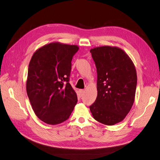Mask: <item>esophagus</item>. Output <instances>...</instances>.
Here are the masks:
<instances>
[{
	"label": "esophagus",
	"instance_id": "1",
	"mask_svg": "<svg viewBox=\"0 0 160 160\" xmlns=\"http://www.w3.org/2000/svg\"><path fill=\"white\" fill-rule=\"evenodd\" d=\"M84 94V91L83 90V89H80V90H79V95L80 96V97H82Z\"/></svg>",
	"mask_w": 160,
	"mask_h": 160
}]
</instances>
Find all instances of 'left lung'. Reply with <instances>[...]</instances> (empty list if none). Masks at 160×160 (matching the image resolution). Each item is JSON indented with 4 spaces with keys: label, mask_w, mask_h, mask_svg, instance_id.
Instances as JSON below:
<instances>
[{
    "label": "left lung",
    "mask_w": 160,
    "mask_h": 160,
    "mask_svg": "<svg viewBox=\"0 0 160 160\" xmlns=\"http://www.w3.org/2000/svg\"><path fill=\"white\" fill-rule=\"evenodd\" d=\"M98 73V96L89 107L92 117L102 124L121 122L135 99L137 74L135 65L124 50L104 46L90 50Z\"/></svg>",
    "instance_id": "left-lung-1"
}]
</instances>
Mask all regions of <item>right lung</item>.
I'll list each match as a JSON object with an SVG mask.
<instances>
[{"instance_id":"obj_1","label":"right lung","mask_w":160,"mask_h":160,"mask_svg":"<svg viewBox=\"0 0 160 160\" xmlns=\"http://www.w3.org/2000/svg\"><path fill=\"white\" fill-rule=\"evenodd\" d=\"M78 49L52 42L37 50L30 61L27 92L36 116L47 124L68 119L76 105V92L69 81L71 62Z\"/></svg>"}]
</instances>
